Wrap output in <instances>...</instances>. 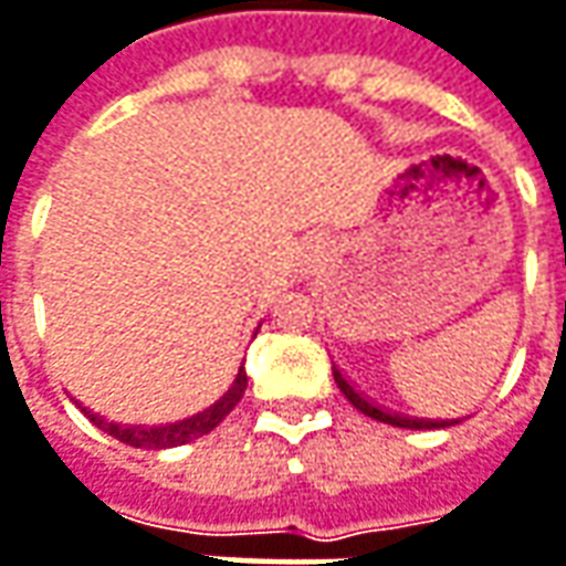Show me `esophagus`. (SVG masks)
<instances>
[{
  "mask_svg": "<svg viewBox=\"0 0 566 566\" xmlns=\"http://www.w3.org/2000/svg\"><path fill=\"white\" fill-rule=\"evenodd\" d=\"M314 255H316V247L314 243H307V247H304V255H301V259H304V265H311V262H314Z\"/></svg>",
  "mask_w": 566,
  "mask_h": 566,
  "instance_id": "34e87169",
  "label": "esophagus"
}]
</instances>
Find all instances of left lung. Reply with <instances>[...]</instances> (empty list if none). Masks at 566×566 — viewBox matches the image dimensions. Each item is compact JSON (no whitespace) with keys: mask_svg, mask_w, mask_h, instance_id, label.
I'll use <instances>...</instances> for the list:
<instances>
[{"mask_svg":"<svg viewBox=\"0 0 566 566\" xmlns=\"http://www.w3.org/2000/svg\"><path fill=\"white\" fill-rule=\"evenodd\" d=\"M333 378H336V387L346 394V400H349L352 407L358 410V413L371 416V419H378V422H387V426H397V429H449L454 422H461V419H419V416H403V413H394V410H387V407H378L375 400H368L355 384L339 371V365H333Z\"/></svg>","mask_w":566,"mask_h":566,"instance_id":"left-lung-1","label":"left lung"}]
</instances>
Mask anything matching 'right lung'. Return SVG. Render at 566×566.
Returning a JSON list of instances; mask_svg holds the SVG:
<instances>
[{
    "instance_id": "1",
    "label": "right lung",
    "mask_w": 566,
    "mask_h": 566,
    "mask_svg": "<svg viewBox=\"0 0 566 566\" xmlns=\"http://www.w3.org/2000/svg\"><path fill=\"white\" fill-rule=\"evenodd\" d=\"M243 390H247V368L240 365L233 384L217 397L208 410L185 416V419H176V422L137 426V422H112V419H105V416L92 413L83 403H80V410H83L102 432H108L112 439L124 442V446H134V449H176V446L195 442V439H201V436H208L211 429H217V426L227 419V413L243 400Z\"/></svg>"
}]
</instances>
